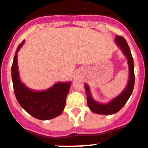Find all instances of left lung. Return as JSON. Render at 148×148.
Here are the masks:
<instances>
[{"label":"left lung","mask_w":148,"mask_h":148,"mask_svg":"<svg viewBox=\"0 0 148 148\" xmlns=\"http://www.w3.org/2000/svg\"><path fill=\"white\" fill-rule=\"evenodd\" d=\"M115 43L119 49H121L124 56L127 57V64H128V67H129L128 82H127L126 88L119 95L112 99L110 101L106 102V103H102V102L96 101L92 97L90 87L86 83H84V88H85V92H86L88 106L89 109H91V111L96 114L112 115L118 112L124 106V105L127 103V101L130 99V97L133 92V90H134V80H135L134 59H133L129 46H128L126 39H124L123 37L119 36H116L115 38Z\"/></svg>","instance_id":"left-lung-1"}]
</instances>
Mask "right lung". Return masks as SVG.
Wrapping results in <instances>:
<instances>
[{
	"label": "right lung",
	"instance_id": "add662e5",
	"mask_svg": "<svg viewBox=\"0 0 148 148\" xmlns=\"http://www.w3.org/2000/svg\"><path fill=\"white\" fill-rule=\"evenodd\" d=\"M24 43L25 40L18 45L11 66L15 97L21 108L34 118L41 120L53 119L64 111L71 82H56L49 88L42 91L26 86L21 81L18 66V53Z\"/></svg>",
	"mask_w": 148,
	"mask_h": 148
}]
</instances>
